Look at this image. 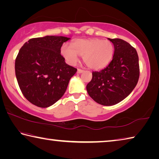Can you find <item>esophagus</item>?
<instances>
[{
    "label": "esophagus",
    "mask_w": 159,
    "mask_h": 159,
    "mask_svg": "<svg viewBox=\"0 0 159 159\" xmlns=\"http://www.w3.org/2000/svg\"><path fill=\"white\" fill-rule=\"evenodd\" d=\"M83 71H83V70L81 69H78V70H77V73L78 74H81V73H83Z\"/></svg>",
    "instance_id": "1"
}]
</instances>
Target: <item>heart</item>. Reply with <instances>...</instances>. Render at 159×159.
Wrapping results in <instances>:
<instances>
[{"label":"heart","mask_w":159,"mask_h":159,"mask_svg":"<svg viewBox=\"0 0 159 159\" xmlns=\"http://www.w3.org/2000/svg\"><path fill=\"white\" fill-rule=\"evenodd\" d=\"M61 52L66 61L74 65L79 60V55L89 68L99 69L104 68L111 61L114 54V46L108 40L99 39H78L73 42L72 47L64 44Z\"/></svg>","instance_id":"b5f03b06"}]
</instances>
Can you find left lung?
Segmentation results:
<instances>
[{
  "mask_svg": "<svg viewBox=\"0 0 159 159\" xmlns=\"http://www.w3.org/2000/svg\"><path fill=\"white\" fill-rule=\"evenodd\" d=\"M114 45V54L109 65L93 71L86 89L98 104L111 106L131 93L139 77V57L135 48L120 39H109Z\"/></svg>",
  "mask_w": 159,
  "mask_h": 159,
  "instance_id": "obj_1",
  "label": "left lung"
}]
</instances>
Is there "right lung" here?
I'll use <instances>...</instances> for the list:
<instances>
[{"mask_svg": "<svg viewBox=\"0 0 159 159\" xmlns=\"http://www.w3.org/2000/svg\"><path fill=\"white\" fill-rule=\"evenodd\" d=\"M64 36L34 38L20 48L15 60V74L23 95L39 107L55 104L68 86L77 69L66 64L61 48Z\"/></svg>", "mask_w": 159, "mask_h": 159, "instance_id": "add662e5", "label": "right lung"}]
</instances>
